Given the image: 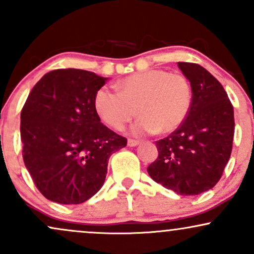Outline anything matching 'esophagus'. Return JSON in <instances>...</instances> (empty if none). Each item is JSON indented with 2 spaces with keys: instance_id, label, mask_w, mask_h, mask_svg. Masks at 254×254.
I'll use <instances>...</instances> for the list:
<instances>
[{
  "instance_id": "esophagus-1",
  "label": "esophagus",
  "mask_w": 254,
  "mask_h": 254,
  "mask_svg": "<svg viewBox=\"0 0 254 254\" xmlns=\"http://www.w3.org/2000/svg\"><path fill=\"white\" fill-rule=\"evenodd\" d=\"M138 144H139V141H137V139H132V138L127 139V145H129V147H136V145Z\"/></svg>"
}]
</instances>
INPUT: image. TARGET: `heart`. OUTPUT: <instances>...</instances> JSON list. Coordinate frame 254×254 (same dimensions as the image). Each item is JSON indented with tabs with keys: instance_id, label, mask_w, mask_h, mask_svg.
<instances>
[{
	"instance_id": "obj_1",
	"label": "heart",
	"mask_w": 254,
	"mask_h": 254,
	"mask_svg": "<svg viewBox=\"0 0 254 254\" xmlns=\"http://www.w3.org/2000/svg\"><path fill=\"white\" fill-rule=\"evenodd\" d=\"M117 92L101 87L93 98V107L100 121L113 130H123L137 115L132 127L136 135L176 131L190 112L192 86L183 74L165 69H148L122 78Z\"/></svg>"
}]
</instances>
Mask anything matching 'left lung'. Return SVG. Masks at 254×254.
I'll use <instances>...</instances> for the list:
<instances>
[{"mask_svg":"<svg viewBox=\"0 0 254 254\" xmlns=\"http://www.w3.org/2000/svg\"><path fill=\"white\" fill-rule=\"evenodd\" d=\"M192 86V105L184 123L156 141L159 156L147 171L154 182L182 196L216 185L233 148L234 110L226 90L203 66L178 62Z\"/></svg>","mask_w":254,"mask_h":254,"instance_id":"obj_1","label":"left lung"}]
</instances>
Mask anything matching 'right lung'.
Returning a JSON list of instances; mask_svg holds the SVG:
<instances>
[{"label":"right lung","mask_w":254,"mask_h":254,"mask_svg":"<svg viewBox=\"0 0 254 254\" xmlns=\"http://www.w3.org/2000/svg\"><path fill=\"white\" fill-rule=\"evenodd\" d=\"M107 78L81 69H57L36 83L21 111L22 157L49 200L81 204L104 185L113 153L127 138L100 122L93 107Z\"/></svg>","instance_id":"add662e5"}]
</instances>
